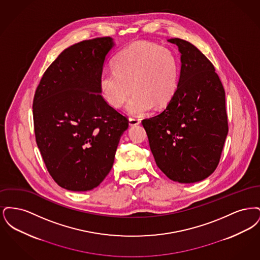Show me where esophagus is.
<instances>
[{"mask_svg":"<svg viewBox=\"0 0 260 260\" xmlns=\"http://www.w3.org/2000/svg\"><path fill=\"white\" fill-rule=\"evenodd\" d=\"M128 124H129L131 126L137 125V124H140V120H139V119H136V118H129V119H128Z\"/></svg>","mask_w":260,"mask_h":260,"instance_id":"1","label":"esophagus"}]
</instances>
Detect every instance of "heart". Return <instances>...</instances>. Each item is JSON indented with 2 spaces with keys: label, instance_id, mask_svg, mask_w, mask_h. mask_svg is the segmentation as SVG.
I'll use <instances>...</instances> for the list:
<instances>
[{
  "label": "heart",
  "instance_id": "obj_1",
  "mask_svg": "<svg viewBox=\"0 0 260 260\" xmlns=\"http://www.w3.org/2000/svg\"><path fill=\"white\" fill-rule=\"evenodd\" d=\"M113 66L114 70L100 75L99 88L114 109L120 108L134 90L125 109L132 115L142 116L155 104L158 107L167 104L177 88L178 59L173 51L159 45L134 44L115 57Z\"/></svg>",
  "mask_w": 260,
  "mask_h": 260
}]
</instances>
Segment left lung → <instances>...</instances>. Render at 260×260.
<instances>
[{
  "mask_svg": "<svg viewBox=\"0 0 260 260\" xmlns=\"http://www.w3.org/2000/svg\"><path fill=\"white\" fill-rule=\"evenodd\" d=\"M181 53L177 88L166 109L142 121L157 166L179 183L198 182L218 166L228 134L225 91L212 63L191 43L168 40Z\"/></svg>",
  "mask_w": 260,
  "mask_h": 260,
  "instance_id": "left-lung-1",
  "label": "left lung"
}]
</instances>
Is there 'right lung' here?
<instances>
[{
    "label": "right lung",
    "instance_id": "right-lung-1",
    "mask_svg": "<svg viewBox=\"0 0 260 260\" xmlns=\"http://www.w3.org/2000/svg\"><path fill=\"white\" fill-rule=\"evenodd\" d=\"M114 46L95 38L63 50L43 75L33 100L38 148L53 180L88 191L111 171L128 120L100 94L99 78Z\"/></svg>",
    "mask_w": 260,
    "mask_h": 260
}]
</instances>
